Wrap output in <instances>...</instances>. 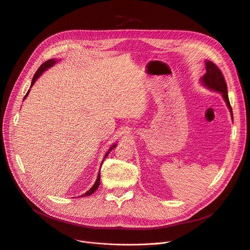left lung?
<instances>
[{"label": "left lung", "instance_id": "left-lung-1", "mask_svg": "<svg viewBox=\"0 0 250 250\" xmlns=\"http://www.w3.org/2000/svg\"><path fill=\"white\" fill-rule=\"evenodd\" d=\"M206 70H207V73L200 78V83L205 87L208 88L209 90L216 91L222 94V97L230 111L232 120H233V112L229 102L227 84H226V81L221 72V70L208 60H206Z\"/></svg>", "mask_w": 250, "mask_h": 250}]
</instances>
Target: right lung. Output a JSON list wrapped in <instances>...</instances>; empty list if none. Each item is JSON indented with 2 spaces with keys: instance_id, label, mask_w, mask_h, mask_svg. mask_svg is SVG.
Masks as SVG:
<instances>
[{
  "instance_id": "right-lung-1",
  "label": "right lung",
  "mask_w": 250,
  "mask_h": 250,
  "mask_svg": "<svg viewBox=\"0 0 250 250\" xmlns=\"http://www.w3.org/2000/svg\"><path fill=\"white\" fill-rule=\"evenodd\" d=\"M60 61V60H59ZM58 61L57 60H55V59H50V60H47L46 62H44L43 64H42V66L38 69V71L37 72H35V74H34V76H33V78H32V81H31V85H30V87H32V85L34 84L35 83V81L38 80V78L44 72L45 70H47V69H50L51 67H53L56 63H57ZM29 91H30V89H28V91H27V93L25 94V97H24V99L23 100H25L26 98H27V96H28V93H29ZM117 146V142H115V144H113L111 146H110V148L108 149V151L105 152V154H104V160L108 157V154L111 152V150L114 148V147H116ZM104 160H103V162H104ZM103 162H102V164H103ZM101 164V165H102ZM100 171H101V169H100ZM99 171V174H98V178H97V180H96V182H94V184L92 185V187L88 190L87 192H85L84 194H82V195H80V196H88V195H91L94 191H96V190L99 188V186H100V182H101V172Z\"/></svg>"
}]
</instances>
